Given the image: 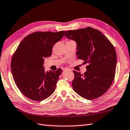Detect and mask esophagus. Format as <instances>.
<instances>
[{
	"instance_id": "obj_1",
	"label": "esophagus",
	"mask_w": 130,
	"mask_h": 130,
	"mask_svg": "<svg viewBox=\"0 0 130 130\" xmlns=\"http://www.w3.org/2000/svg\"><path fill=\"white\" fill-rule=\"evenodd\" d=\"M63 71H66V70H69V71H71V69H70V68H63Z\"/></svg>"
}]
</instances>
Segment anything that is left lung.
Wrapping results in <instances>:
<instances>
[{
  "label": "left lung",
  "mask_w": 130,
  "mask_h": 130,
  "mask_svg": "<svg viewBox=\"0 0 130 130\" xmlns=\"http://www.w3.org/2000/svg\"><path fill=\"white\" fill-rule=\"evenodd\" d=\"M64 36L77 43L78 58L88 63L82 74L73 71V90L88 100L105 93L113 81L117 63L115 49L108 39L91 27L66 31Z\"/></svg>",
  "instance_id": "left-lung-1"
}]
</instances>
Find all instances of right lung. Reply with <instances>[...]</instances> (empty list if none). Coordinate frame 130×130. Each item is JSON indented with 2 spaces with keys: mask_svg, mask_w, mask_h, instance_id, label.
<instances>
[{
  "mask_svg": "<svg viewBox=\"0 0 130 130\" xmlns=\"http://www.w3.org/2000/svg\"><path fill=\"white\" fill-rule=\"evenodd\" d=\"M58 32L37 31L20 43L11 60V73L15 84L25 96L36 101L50 97L55 91L62 70L45 71V58L52 55L55 43L64 36Z\"/></svg>",
  "mask_w": 130,
  "mask_h": 130,
  "instance_id": "right-lung-1",
  "label": "right lung"
}]
</instances>
